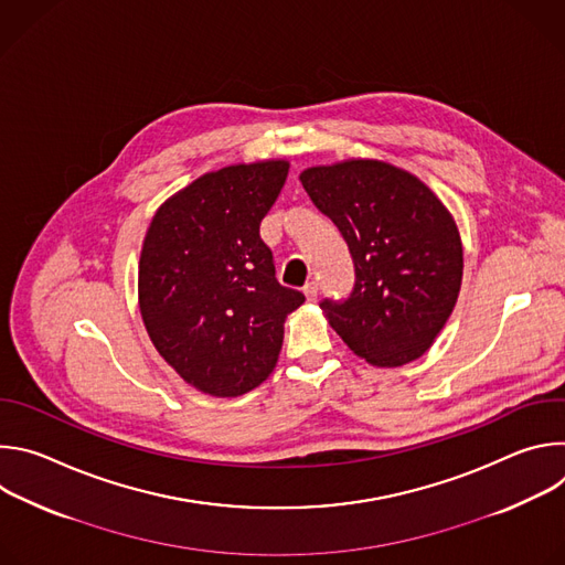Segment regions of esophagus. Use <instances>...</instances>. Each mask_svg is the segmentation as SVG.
<instances>
[{"mask_svg": "<svg viewBox=\"0 0 565 565\" xmlns=\"http://www.w3.org/2000/svg\"><path fill=\"white\" fill-rule=\"evenodd\" d=\"M303 295H306V299H308V301H315V299H317V295H319L317 284H315V281L306 284V286H303Z\"/></svg>", "mask_w": 565, "mask_h": 565, "instance_id": "obj_1", "label": "esophagus"}]
</instances>
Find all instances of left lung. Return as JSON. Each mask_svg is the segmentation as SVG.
Wrapping results in <instances>:
<instances>
[{"mask_svg":"<svg viewBox=\"0 0 565 565\" xmlns=\"http://www.w3.org/2000/svg\"><path fill=\"white\" fill-rule=\"evenodd\" d=\"M299 181L349 244L355 286L321 301L344 344L377 369L423 358L462 281V241L445 203L416 174L377 158L315 166Z\"/></svg>","mask_w":565,"mask_h":565,"instance_id":"1","label":"left lung"}]
</instances>
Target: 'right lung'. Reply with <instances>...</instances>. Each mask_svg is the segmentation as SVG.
<instances>
[{
  "label": "right lung",
  "mask_w": 565,
  "mask_h": 565,
  "mask_svg": "<svg viewBox=\"0 0 565 565\" xmlns=\"http://www.w3.org/2000/svg\"><path fill=\"white\" fill-rule=\"evenodd\" d=\"M290 163L207 172L156 210L138 262V306L156 351L188 384L236 397L275 369L303 295L275 279L259 236Z\"/></svg>",
  "instance_id": "1"
}]
</instances>
